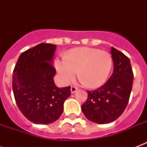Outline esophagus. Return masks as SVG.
<instances>
[{
  "mask_svg": "<svg viewBox=\"0 0 147 147\" xmlns=\"http://www.w3.org/2000/svg\"><path fill=\"white\" fill-rule=\"evenodd\" d=\"M77 90H78V88L76 87V86H74V85H71V93H74V92H76Z\"/></svg>",
  "mask_w": 147,
  "mask_h": 147,
  "instance_id": "esophagus-1",
  "label": "esophagus"
}]
</instances>
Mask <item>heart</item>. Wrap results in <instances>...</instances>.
Returning <instances> with one entry per match:
<instances>
[{
	"label": "heart",
	"mask_w": 147,
	"mask_h": 147,
	"mask_svg": "<svg viewBox=\"0 0 147 147\" xmlns=\"http://www.w3.org/2000/svg\"><path fill=\"white\" fill-rule=\"evenodd\" d=\"M59 78L64 84H69L78 77L90 88L104 85L113 68V58L108 52L99 49L81 47L70 50L65 58L55 62Z\"/></svg>",
	"instance_id": "b5f03b06"
}]
</instances>
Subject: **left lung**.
<instances>
[{
  "label": "left lung",
  "instance_id": "obj_1",
  "mask_svg": "<svg viewBox=\"0 0 147 147\" xmlns=\"http://www.w3.org/2000/svg\"><path fill=\"white\" fill-rule=\"evenodd\" d=\"M114 71L105 84L94 91H87L88 98L82 111L89 121L105 124L113 122L124 111L132 90V67L129 58L111 47Z\"/></svg>",
  "mask_w": 147,
  "mask_h": 147
}]
</instances>
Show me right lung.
I'll use <instances>...</instances> for the list:
<instances>
[{
  "mask_svg": "<svg viewBox=\"0 0 147 147\" xmlns=\"http://www.w3.org/2000/svg\"><path fill=\"white\" fill-rule=\"evenodd\" d=\"M55 45L40 43L22 53L13 69L12 88L20 111L29 121L48 124L57 121L63 112L64 101L71 87L57 88L53 66Z\"/></svg>",
  "mask_w": 147,
  "mask_h": 147,
  "instance_id": "1",
  "label": "right lung"
}]
</instances>
